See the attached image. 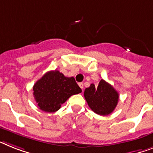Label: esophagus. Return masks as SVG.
Returning <instances> with one entry per match:
<instances>
[{"label":"esophagus","mask_w":153,"mask_h":153,"mask_svg":"<svg viewBox=\"0 0 153 153\" xmlns=\"http://www.w3.org/2000/svg\"><path fill=\"white\" fill-rule=\"evenodd\" d=\"M79 88H81L82 90L84 89V83H79Z\"/></svg>","instance_id":"34e87169"}]
</instances>
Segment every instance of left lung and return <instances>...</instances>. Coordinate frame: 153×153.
Masks as SVG:
<instances>
[{
	"instance_id": "obj_1",
	"label": "left lung",
	"mask_w": 153,
	"mask_h": 153,
	"mask_svg": "<svg viewBox=\"0 0 153 153\" xmlns=\"http://www.w3.org/2000/svg\"><path fill=\"white\" fill-rule=\"evenodd\" d=\"M84 95L91 110L101 116L113 113L119 101L118 92L104 79H101L98 87L91 84L85 89Z\"/></svg>"
}]
</instances>
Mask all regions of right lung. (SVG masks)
Listing matches in <instances>:
<instances>
[{
  "instance_id": "obj_1",
  "label": "right lung",
  "mask_w": 153,
  "mask_h": 153,
  "mask_svg": "<svg viewBox=\"0 0 153 153\" xmlns=\"http://www.w3.org/2000/svg\"><path fill=\"white\" fill-rule=\"evenodd\" d=\"M33 96L39 108L54 113L74 94L82 91L74 77H65L58 70L49 71L35 83Z\"/></svg>"
}]
</instances>
